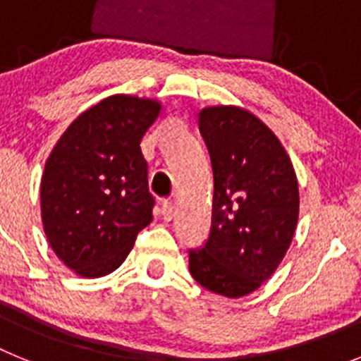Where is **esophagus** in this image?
<instances>
[{"label":"esophagus","mask_w":361,"mask_h":361,"mask_svg":"<svg viewBox=\"0 0 361 361\" xmlns=\"http://www.w3.org/2000/svg\"><path fill=\"white\" fill-rule=\"evenodd\" d=\"M175 215V204L173 200L166 199L162 200V216H164V220H171Z\"/></svg>","instance_id":"obj_1"}]
</instances>
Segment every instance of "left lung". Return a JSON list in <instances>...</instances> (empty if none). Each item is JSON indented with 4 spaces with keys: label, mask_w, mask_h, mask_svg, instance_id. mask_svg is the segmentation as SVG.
Segmentation results:
<instances>
[{
    "label": "left lung",
    "mask_w": 361,
    "mask_h": 361,
    "mask_svg": "<svg viewBox=\"0 0 361 361\" xmlns=\"http://www.w3.org/2000/svg\"><path fill=\"white\" fill-rule=\"evenodd\" d=\"M199 130L213 168L212 229L190 250V273L216 295L238 298L266 282L295 235L298 183L276 135L251 111L209 106Z\"/></svg>",
    "instance_id": "8db88e82"
}]
</instances>
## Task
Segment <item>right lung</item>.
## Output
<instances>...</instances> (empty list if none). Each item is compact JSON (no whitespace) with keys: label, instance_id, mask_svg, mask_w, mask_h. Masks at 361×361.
<instances>
[{"label":"right lung","instance_id":"add662e5","mask_svg":"<svg viewBox=\"0 0 361 361\" xmlns=\"http://www.w3.org/2000/svg\"><path fill=\"white\" fill-rule=\"evenodd\" d=\"M161 104L111 95L82 111L54 146L41 178V219L54 253L85 279L116 271L155 199L141 152Z\"/></svg>","mask_w":361,"mask_h":361}]
</instances>
